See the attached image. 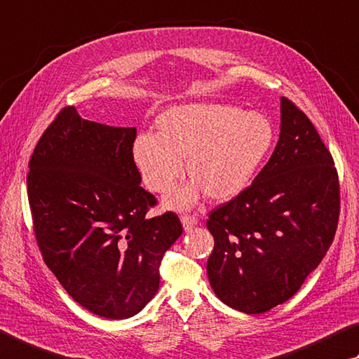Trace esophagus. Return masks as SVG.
Returning <instances> with one entry per match:
<instances>
[{"mask_svg":"<svg viewBox=\"0 0 359 359\" xmlns=\"http://www.w3.org/2000/svg\"><path fill=\"white\" fill-rule=\"evenodd\" d=\"M180 221H182V224H184L185 231H190L194 224H198V218L194 217V215H188V213L182 215Z\"/></svg>","mask_w":359,"mask_h":359,"instance_id":"1","label":"esophagus"}]
</instances>
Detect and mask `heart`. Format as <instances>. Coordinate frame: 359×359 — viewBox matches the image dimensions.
I'll list each match as a JSON object with an SVG mask.
<instances>
[{"label":"heart","mask_w":359,"mask_h":359,"mask_svg":"<svg viewBox=\"0 0 359 359\" xmlns=\"http://www.w3.org/2000/svg\"><path fill=\"white\" fill-rule=\"evenodd\" d=\"M275 128L269 117L224 103H198L168 109L157 121L155 136L133 144V160L149 190L168 193L184 174L196 182L171 196L175 207L193 204L204 190L227 201L250 185L271 151Z\"/></svg>","instance_id":"heart-1"}]
</instances>
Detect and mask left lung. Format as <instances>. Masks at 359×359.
<instances>
[{
	"instance_id": "8db88e82",
	"label": "left lung",
	"mask_w": 359,
	"mask_h": 359,
	"mask_svg": "<svg viewBox=\"0 0 359 359\" xmlns=\"http://www.w3.org/2000/svg\"><path fill=\"white\" fill-rule=\"evenodd\" d=\"M341 190L309 117L281 99V133L250 187L208 213L207 275L221 302L262 314L292 298L333 243Z\"/></svg>"
}]
</instances>
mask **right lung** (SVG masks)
<instances>
[{"label":"right lung","instance_id":"obj_1","mask_svg":"<svg viewBox=\"0 0 359 359\" xmlns=\"http://www.w3.org/2000/svg\"><path fill=\"white\" fill-rule=\"evenodd\" d=\"M136 128L81 119L64 107L45 128L26 177L32 231L43 262L93 314L128 318L158 290L160 264L184 232L157 205L133 160Z\"/></svg>","mask_w":359,"mask_h":359}]
</instances>
